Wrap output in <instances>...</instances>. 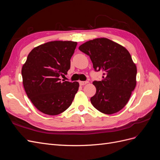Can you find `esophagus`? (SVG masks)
Masks as SVG:
<instances>
[{"label":"esophagus","instance_id":"1","mask_svg":"<svg viewBox=\"0 0 160 160\" xmlns=\"http://www.w3.org/2000/svg\"><path fill=\"white\" fill-rule=\"evenodd\" d=\"M88 83H89L88 81H79V84H80V85H84L88 84Z\"/></svg>","mask_w":160,"mask_h":160}]
</instances>
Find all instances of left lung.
<instances>
[{"label":"left lung","mask_w":160,"mask_h":160,"mask_svg":"<svg viewBox=\"0 0 160 160\" xmlns=\"http://www.w3.org/2000/svg\"><path fill=\"white\" fill-rule=\"evenodd\" d=\"M79 49L89 56L95 71L103 72L102 80L93 82L96 93L91 98V104L105 114L122 110L137 83V67L129 51L107 38L87 41Z\"/></svg>","instance_id":"8db88e82"}]
</instances>
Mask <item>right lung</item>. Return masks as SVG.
Returning <instances> with one entry per match:
<instances>
[{
    "label": "right lung",
    "instance_id": "add662e5",
    "mask_svg": "<svg viewBox=\"0 0 160 160\" xmlns=\"http://www.w3.org/2000/svg\"><path fill=\"white\" fill-rule=\"evenodd\" d=\"M77 42L55 41L36 47L22 65V84L28 98L41 112L56 115L71 105L78 82H62L67 74Z\"/></svg>",
    "mask_w": 160,
    "mask_h": 160
}]
</instances>
